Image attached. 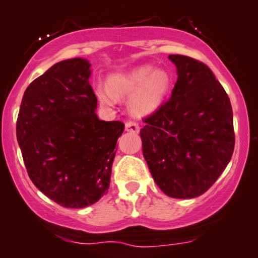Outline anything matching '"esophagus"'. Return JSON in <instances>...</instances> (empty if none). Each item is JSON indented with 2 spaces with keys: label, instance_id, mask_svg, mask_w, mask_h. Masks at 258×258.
Here are the masks:
<instances>
[{
  "label": "esophagus",
  "instance_id": "1",
  "mask_svg": "<svg viewBox=\"0 0 258 258\" xmlns=\"http://www.w3.org/2000/svg\"><path fill=\"white\" fill-rule=\"evenodd\" d=\"M124 126H126V131L128 132H134V134H136V132L140 131V126H138L137 122L135 121H131V120L127 121Z\"/></svg>",
  "mask_w": 258,
  "mask_h": 258
}]
</instances>
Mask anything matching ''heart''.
<instances>
[{
	"mask_svg": "<svg viewBox=\"0 0 258 258\" xmlns=\"http://www.w3.org/2000/svg\"><path fill=\"white\" fill-rule=\"evenodd\" d=\"M110 89L99 86L96 95L106 105L115 102V96L134 95L132 111L138 116L148 115L163 104L170 88V75L165 70H156L151 65H143L127 74H115L108 80Z\"/></svg>",
	"mask_w": 258,
	"mask_h": 258,
	"instance_id": "b5f03b06",
	"label": "heart"
}]
</instances>
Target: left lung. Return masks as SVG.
<instances>
[{"instance_id":"obj_1","label":"left lung","mask_w":258,"mask_h":258,"mask_svg":"<svg viewBox=\"0 0 258 258\" xmlns=\"http://www.w3.org/2000/svg\"><path fill=\"white\" fill-rule=\"evenodd\" d=\"M168 58L178 79L169 100L143 120V157L164 194L191 199L204 194L231 159L232 107L210 68L186 55Z\"/></svg>"}]
</instances>
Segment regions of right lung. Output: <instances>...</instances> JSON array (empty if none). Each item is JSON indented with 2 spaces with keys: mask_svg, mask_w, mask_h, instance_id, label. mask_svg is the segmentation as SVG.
<instances>
[{
  "mask_svg": "<svg viewBox=\"0 0 258 258\" xmlns=\"http://www.w3.org/2000/svg\"><path fill=\"white\" fill-rule=\"evenodd\" d=\"M90 63L59 61L32 81L22 99L17 141L29 178L64 208L96 203L110 186L121 121L97 117Z\"/></svg>",
  "mask_w": 258,
  "mask_h": 258,
  "instance_id": "1",
  "label": "right lung"
}]
</instances>
